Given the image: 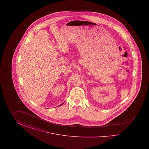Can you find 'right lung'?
Wrapping results in <instances>:
<instances>
[{"label":"right lung","mask_w":149,"mask_h":149,"mask_svg":"<svg viewBox=\"0 0 149 149\" xmlns=\"http://www.w3.org/2000/svg\"><path fill=\"white\" fill-rule=\"evenodd\" d=\"M63 104H64V103H63ZM60 104V106H61V105H62V104Z\"/></svg>","instance_id":"1"}]
</instances>
